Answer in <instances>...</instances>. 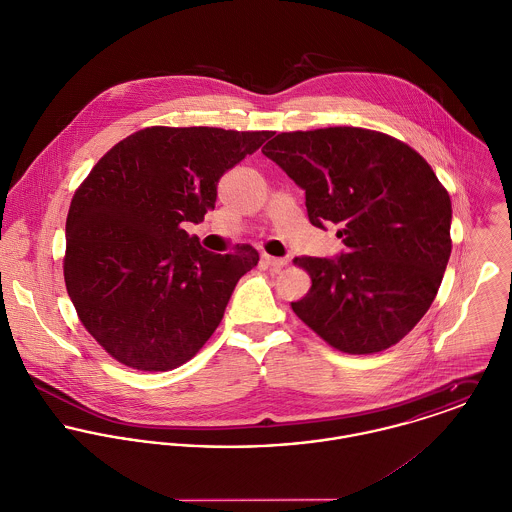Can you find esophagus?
<instances>
[{"instance_id":"obj_1","label":"esophagus","mask_w":512,"mask_h":512,"mask_svg":"<svg viewBox=\"0 0 512 512\" xmlns=\"http://www.w3.org/2000/svg\"><path fill=\"white\" fill-rule=\"evenodd\" d=\"M262 262L270 268H284L288 264V258H276V256H270V254H262Z\"/></svg>"}]
</instances>
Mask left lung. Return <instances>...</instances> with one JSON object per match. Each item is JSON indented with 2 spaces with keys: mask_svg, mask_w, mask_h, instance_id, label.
Segmentation results:
<instances>
[{
  "mask_svg": "<svg viewBox=\"0 0 512 512\" xmlns=\"http://www.w3.org/2000/svg\"><path fill=\"white\" fill-rule=\"evenodd\" d=\"M305 191L309 222L341 226L337 258L301 256L311 290L295 315L331 347L370 355L426 315L451 254V201L412 147L363 128L278 134L262 147Z\"/></svg>",
  "mask_w": 512,
  "mask_h": 512,
  "instance_id": "8db88e82",
  "label": "left lung"
}]
</instances>
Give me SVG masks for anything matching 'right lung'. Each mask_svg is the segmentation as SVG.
<instances>
[{
    "label": "right lung",
    "mask_w": 512,
    "mask_h": 512,
    "mask_svg": "<svg viewBox=\"0 0 512 512\" xmlns=\"http://www.w3.org/2000/svg\"><path fill=\"white\" fill-rule=\"evenodd\" d=\"M268 138L153 126L112 147L76 189L65 284L86 331L118 363L171 370L215 333L260 256L252 246L209 252L183 226L215 209L220 177Z\"/></svg>",
    "instance_id": "add662e5"
}]
</instances>
